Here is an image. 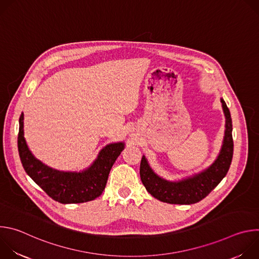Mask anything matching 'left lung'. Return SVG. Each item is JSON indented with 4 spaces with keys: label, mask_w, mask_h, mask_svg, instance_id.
Wrapping results in <instances>:
<instances>
[{
    "label": "left lung",
    "mask_w": 259,
    "mask_h": 259,
    "mask_svg": "<svg viewBox=\"0 0 259 259\" xmlns=\"http://www.w3.org/2000/svg\"><path fill=\"white\" fill-rule=\"evenodd\" d=\"M220 101L223 103L226 116L225 138L217 159L207 169L186 179L168 181L158 176L150 167L145 157L142 156L139 171L140 178L146 191L154 198L169 204H195L206 198L227 175L234 153L233 124L227 103L223 98H220Z\"/></svg>",
    "instance_id": "left-lung-1"
}]
</instances>
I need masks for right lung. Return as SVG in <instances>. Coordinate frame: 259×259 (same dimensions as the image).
Returning a JSON list of instances; mask_svg holds the SVG:
<instances>
[{
  "label": "right lung",
  "instance_id": "right-lung-1",
  "mask_svg": "<svg viewBox=\"0 0 259 259\" xmlns=\"http://www.w3.org/2000/svg\"><path fill=\"white\" fill-rule=\"evenodd\" d=\"M18 152L27 175L54 201L77 204L92 201L105 189L108 174L124 150V142L107 144L93 164L82 172H63L52 169L30 153L23 132V114L19 118Z\"/></svg>",
  "mask_w": 259,
  "mask_h": 259
}]
</instances>
